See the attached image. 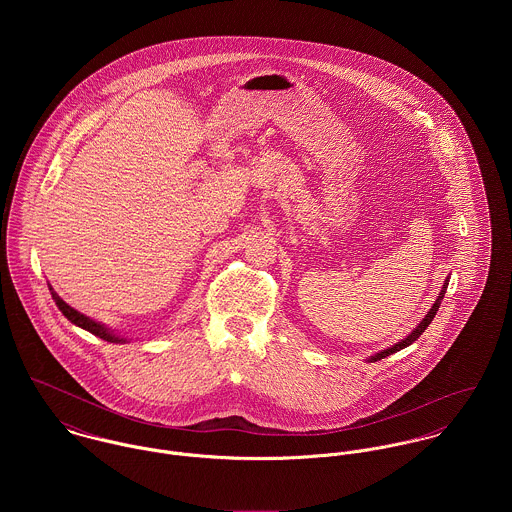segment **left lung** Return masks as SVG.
I'll return each instance as SVG.
<instances>
[{"instance_id":"8db88e82","label":"left lung","mask_w":512,"mask_h":512,"mask_svg":"<svg viewBox=\"0 0 512 512\" xmlns=\"http://www.w3.org/2000/svg\"><path fill=\"white\" fill-rule=\"evenodd\" d=\"M447 284H449V278H445V282H443V288L439 290L438 299H436V303L432 305V309L426 313V317L416 325V329L408 335V337H404L402 341H398L396 345H392V347H388V349H384V351H380V353H376V355H372V357H368V363H374V361H380V359H384V357H388V355H392V353H396V351H400V349H404V347H410L426 329H428V325L432 323V319L436 317V313H438L439 303H441V299H443V295H445V290H447Z\"/></svg>"}]
</instances>
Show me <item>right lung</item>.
<instances>
[{
	"label": "right lung",
	"mask_w": 512,
	"mask_h": 512,
	"mask_svg": "<svg viewBox=\"0 0 512 512\" xmlns=\"http://www.w3.org/2000/svg\"><path fill=\"white\" fill-rule=\"evenodd\" d=\"M49 292L53 295V299H55L57 307L61 309V313H63L73 325H76V327H80V329H84V331H88V333H92V335H96V337H100V339H104V341H108V343H128V341H132V339H128V337H124V335H120V333L108 329L104 323L94 321V319H90V317L82 315L80 311L73 309L67 301L61 299V295L55 292L51 286H49Z\"/></svg>",
	"instance_id": "add662e5"
}]
</instances>
